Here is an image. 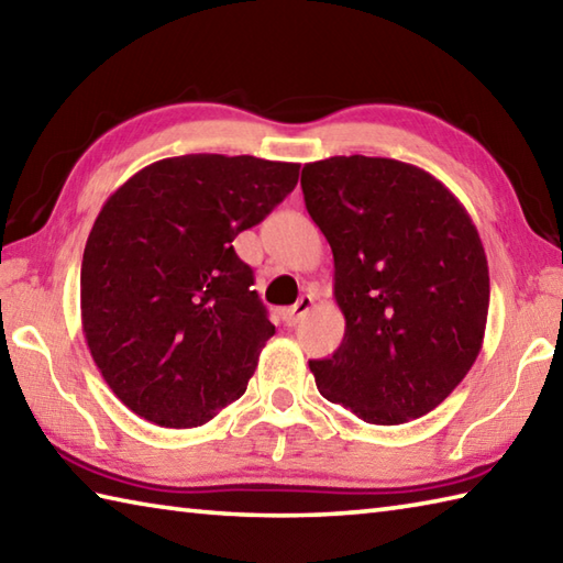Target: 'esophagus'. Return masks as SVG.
I'll list each match as a JSON object with an SVG mask.
<instances>
[{"mask_svg": "<svg viewBox=\"0 0 563 563\" xmlns=\"http://www.w3.org/2000/svg\"><path fill=\"white\" fill-rule=\"evenodd\" d=\"M311 309H313V296L311 294H303L299 301H296L294 306H289V309H282V321L286 325H296Z\"/></svg>", "mask_w": 563, "mask_h": 563, "instance_id": "esophagus-1", "label": "esophagus"}]
</instances>
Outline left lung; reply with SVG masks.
I'll use <instances>...</instances> for the list:
<instances>
[{
  "mask_svg": "<svg viewBox=\"0 0 563 563\" xmlns=\"http://www.w3.org/2000/svg\"><path fill=\"white\" fill-rule=\"evenodd\" d=\"M301 188L345 316L341 347L309 363L318 391L367 423L423 417L483 347L490 277L478 230L439 178L397 158H323L303 166Z\"/></svg>",
  "mask_w": 563,
  "mask_h": 563,
  "instance_id": "obj_1",
  "label": "left lung"
}]
</instances>
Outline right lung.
<instances>
[{
    "instance_id": "add662e5",
    "label": "right lung",
    "mask_w": 563,
    "mask_h": 563,
    "mask_svg": "<svg viewBox=\"0 0 563 563\" xmlns=\"http://www.w3.org/2000/svg\"><path fill=\"white\" fill-rule=\"evenodd\" d=\"M296 181L299 164L186 154L142 168L108 198L82 252L80 316L124 407L190 429L245 395L274 325L232 240Z\"/></svg>"
}]
</instances>
